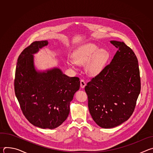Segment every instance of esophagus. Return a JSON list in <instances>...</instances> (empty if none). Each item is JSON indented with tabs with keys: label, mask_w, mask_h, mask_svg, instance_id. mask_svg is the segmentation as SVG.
I'll return each instance as SVG.
<instances>
[{
	"label": "esophagus",
	"mask_w": 153,
	"mask_h": 153,
	"mask_svg": "<svg viewBox=\"0 0 153 153\" xmlns=\"http://www.w3.org/2000/svg\"><path fill=\"white\" fill-rule=\"evenodd\" d=\"M85 85H86V83H85V80L83 79L80 80V87H81V88H83L85 86Z\"/></svg>",
	"instance_id": "esophagus-1"
}]
</instances>
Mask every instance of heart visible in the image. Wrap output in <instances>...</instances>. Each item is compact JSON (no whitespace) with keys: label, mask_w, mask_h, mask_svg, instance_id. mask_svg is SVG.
<instances>
[{"label":"heart","mask_w":153,"mask_h":153,"mask_svg":"<svg viewBox=\"0 0 153 153\" xmlns=\"http://www.w3.org/2000/svg\"><path fill=\"white\" fill-rule=\"evenodd\" d=\"M110 54L104 49H100L94 43H86L80 47L74 53V62L79 65H86V71L91 76L98 74L103 68ZM74 62H68V65L73 67Z\"/></svg>","instance_id":"b5f03b06"}]
</instances>
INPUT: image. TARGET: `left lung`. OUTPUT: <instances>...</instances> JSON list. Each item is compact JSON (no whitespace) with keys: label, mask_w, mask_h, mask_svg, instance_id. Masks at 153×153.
Returning a JSON list of instances; mask_svg holds the SVG:
<instances>
[{"label":"left lung","mask_w":153,"mask_h":153,"mask_svg":"<svg viewBox=\"0 0 153 153\" xmlns=\"http://www.w3.org/2000/svg\"><path fill=\"white\" fill-rule=\"evenodd\" d=\"M110 42L117 51L110 63L85 87L90 114L103 128L119 126L131 117L141 88L134 53L123 42Z\"/></svg>","instance_id":"left-lung-1"}]
</instances>
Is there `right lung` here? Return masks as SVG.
Wrapping results in <instances>:
<instances>
[{"mask_svg":"<svg viewBox=\"0 0 153 153\" xmlns=\"http://www.w3.org/2000/svg\"><path fill=\"white\" fill-rule=\"evenodd\" d=\"M48 44L36 41L19 55L16 68L14 91L20 108L33 125L54 129L66 120L70 104L79 90L77 77H68L57 68L45 71L35 69L33 54Z\"/></svg>","mask_w":153,"mask_h":153,"instance_id":"1","label":"right lung"}]
</instances>
